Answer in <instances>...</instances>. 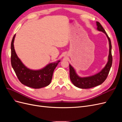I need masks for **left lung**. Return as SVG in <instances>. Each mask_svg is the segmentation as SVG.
<instances>
[{
  "label": "left lung",
  "instance_id": "left-lung-1",
  "mask_svg": "<svg viewBox=\"0 0 122 122\" xmlns=\"http://www.w3.org/2000/svg\"><path fill=\"white\" fill-rule=\"evenodd\" d=\"M96 24L97 26V30L104 33L108 40L109 50L108 61L104 68L100 72L96 74L95 75L85 77H79L77 74L75 69L72 67L71 65H69L70 79L73 84L78 88L86 89V88H92L101 84L106 79L112 65V54L111 41L101 24L99 22H96Z\"/></svg>",
  "mask_w": 122,
  "mask_h": 122
}]
</instances>
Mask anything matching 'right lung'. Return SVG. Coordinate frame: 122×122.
Masks as SVG:
<instances>
[{"label": "right lung", "mask_w": 122, "mask_h": 122, "mask_svg": "<svg viewBox=\"0 0 122 122\" xmlns=\"http://www.w3.org/2000/svg\"><path fill=\"white\" fill-rule=\"evenodd\" d=\"M16 34L11 43V64L18 79L23 84L34 88H40L48 86L52 78L54 70L61 61L52 62L38 70L27 68L18 57L14 49Z\"/></svg>", "instance_id": "add662e5"}]
</instances>
